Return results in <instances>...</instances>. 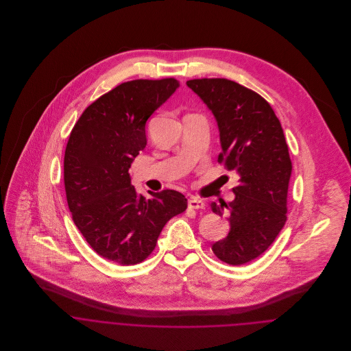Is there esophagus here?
Wrapping results in <instances>:
<instances>
[{"label":"esophagus","mask_w":351,"mask_h":351,"mask_svg":"<svg viewBox=\"0 0 351 351\" xmlns=\"http://www.w3.org/2000/svg\"><path fill=\"white\" fill-rule=\"evenodd\" d=\"M188 206H189L191 209H204V208H205V202L199 200V199H196V197H191V199L188 200Z\"/></svg>","instance_id":"obj_1"}]
</instances>
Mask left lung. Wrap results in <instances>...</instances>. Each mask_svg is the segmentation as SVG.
<instances>
[{
  "mask_svg": "<svg viewBox=\"0 0 351 351\" xmlns=\"http://www.w3.org/2000/svg\"><path fill=\"white\" fill-rule=\"evenodd\" d=\"M186 85L216 117L219 163L239 174L235 199L210 204L213 213L230 223L227 238L212 251L228 265H245L269 249L287 221L292 162L285 135L270 104L249 88L226 78L191 80Z\"/></svg>",
  "mask_w": 351,
  "mask_h": 351,
  "instance_id": "left-lung-1",
  "label": "left lung"
}]
</instances>
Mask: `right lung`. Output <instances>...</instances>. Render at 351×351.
I'll list each match as a JSON object with an SVG mask.
<instances>
[{"label":"right lung","instance_id":"right-lung-1","mask_svg":"<svg viewBox=\"0 0 351 351\" xmlns=\"http://www.w3.org/2000/svg\"><path fill=\"white\" fill-rule=\"evenodd\" d=\"M180 86L176 78L134 80L92 102L71 130L63 165L74 224L100 256L143 262L165 224L188 200L177 191L136 193L128 169L147 145L146 121Z\"/></svg>","mask_w":351,"mask_h":351}]
</instances>
